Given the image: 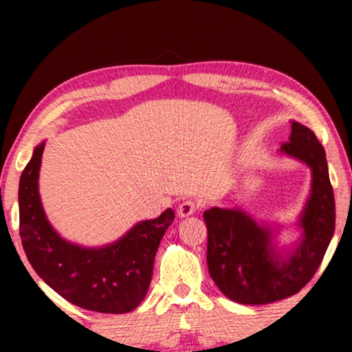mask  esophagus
I'll use <instances>...</instances> for the list:
<instances>
[{"mask_svg":"<svg viewBox=\"0 0 352 352\" xmlns=\"http://www.w3.org/2000/svg\"><path fill=\"white\" fill-rule=\"evenodd\" d=\"M199 208H200V204L197 200L188 199V200L182 201L180 206H178V210H177V214H178V217H188V216H190V214H194L195 211H197Z\"/></svg>","mask_w":352,"mask_h":352,"instance_id":"1","label":"esophagus"}]
</instances>
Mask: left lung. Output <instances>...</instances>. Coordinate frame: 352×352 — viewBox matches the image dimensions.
<instances>
[{
    "mask_svg": "<svg viewBox=\"0 0 352 352\" xmlns=\"http://www.w3.org/2000/svg\"><path fill=\"white\" fill-rule=\"evenodd\" d=\"M281 152L312 169L311 197L300 219L302 241L294 252L285 258L275 253L272 231L241 210L211 208L204 212L210 276L226 298L241 305H269L298 294L318 270L336 230V200L317 136L292 121Z\"/></svg>",
    "mask_w": 352,
    "mask_h": 352,
    "instance_id": "8db88e82",
    "label": "left lung"
}]
</instances>
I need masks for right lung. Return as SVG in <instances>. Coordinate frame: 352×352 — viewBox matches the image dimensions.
I'll return each mask as SVG.
<instances>
[{
	"mask_svg": "<svg viewBox=\"0 0 352 352\" xmlns=\"http://www.w3.org/2000/svg\"><path fill=\"white\" fill-rule=\"evenodd\" d=\"M45 142L34 148L20 177V237L32 269L73 305L102 314H126L144 300L153 261L174 211L136 223L107 247L83 248L58 236L47 222L38 194V172Z\"/></svg>",
	"mask_w": 352,
	"mask_h": 352,
	"instance_id": "right-lung-1",
	"label": "right lung"
}]
</instances>
